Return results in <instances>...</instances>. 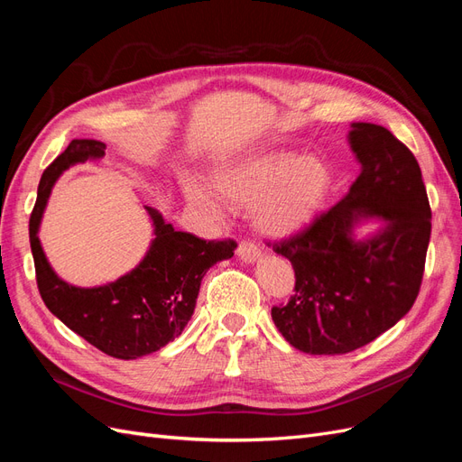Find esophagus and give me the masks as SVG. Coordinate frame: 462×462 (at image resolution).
<instances>
[{
	"label": "esophagus",
	"mask_w": 462,
	"mask_h": 462,
	"mask_svg": "<svg viewBox=\"0 0 462 462\" xmlns=\"http://www.w3.org/2000/svg\"><path fill=\"white\" fill-rule=\"evenodd\" d=\"M236 256H239L243 262L250 263V262H256L262 256V253H260V248H256L254 243L241 241L239 246H236Z\"/></svg>",
	"instance_id": "esophagus-1"
}]
</instances>
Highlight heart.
<instances>
[{"label":"heart","mask_w":462,"mask_h":462,"mask_svg":"<svg viewBox=\"0 0 462 462\" xmlns=\"http://www.w3.org/2000/svg\"><path fill=\"white\" fill-rule=\"evenodd\" d=\"M214 183L233 206H254V221L262 233L285 236L314 221L328 200L331 177L328 167L316 158L272 152L223 167ZM187 194L190 202L217 216L223 214L219 200L202 185L190 183Z\"/></svg>","instance_id":"obj_1"}]
</instances>
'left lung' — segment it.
I'll return each instance as SVG.
<instances>
[{
    "instance_id": "left-lung-1",
    "label": "left lung",
    "mask_w": 462,
    "mask_h": 462,
    "mask_svg": "<svg viewBox=\"0 0 462 462\" xmlns=\"http://www.w3.org/2000/svg\"><path fill=\"white\" fill-rule=\"evenodd\" d=\"M348 133L360 173L341 202L289 239L273 243L295 270V295L273 306L283 337L309 355H345L372 343L407 314L422 285L431 209L420 165L382 125ZM384 227L356 240L354 227Z\"/></svg>"
}]
</instances>
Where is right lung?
Returning a JSON list of instances; mask_svg holds the SVG:
<instances>
[{
  "instance_id": "obj_1",
  "label": "right lung",
  "mask_w": 462,
  "mask_h": 462,
  "mask_svg": "<svg viewBox=\"0 0 462 462\" xmlns=\"http://www.w3.org/2000/svg\"><path fill=\"white\" fill-rule=\"evenodd\" d=\"M106 144L75 138L42 173L29 235L40 297L48 310L82 339L114 358L133 360L160 351L183 333L197 306L202 277L214 263L233 256L236 243L204 241L175 231L158 209L148 208L153 223L150 250L143 262L117 282L102 287H75L55 275L38 239L50 192L60 175L75 163L100 160Z\"/></svg>"
}]
</instances>
